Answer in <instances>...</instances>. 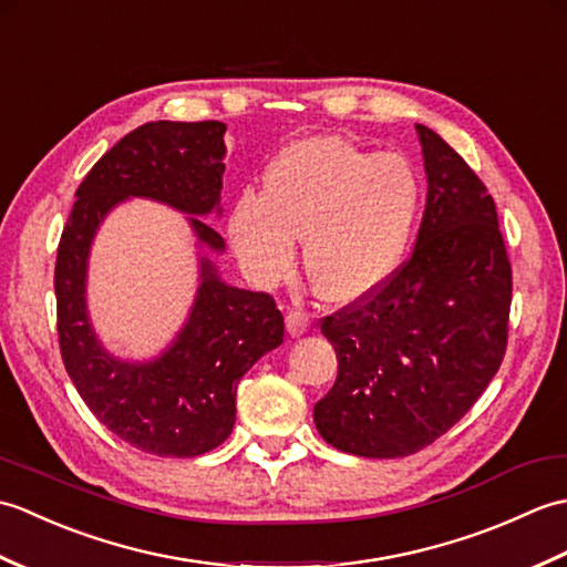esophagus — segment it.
Returning a JSON list of instances; mask_svg holds the SVG:
<instances>
[{
    "mask_svg": "<svg viewBox=\"0 0 567 567\" xmlns=\"http://www.w3.org/2000/svg\"><path fill=\"white\" fill-rule=\"evenodd\" d=\"M285 323H287V333L290 336H302L309 331V317L305 315V311H290Z\"/></svg>",
    "mask_w": 567,
    "mask_h": 567,
    "instance_id": "1",
    "label": "esophagus"
}]
</instances>
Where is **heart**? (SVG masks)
Returning <instances> with one entry per match:
<instances>
[{
	"label": "heart",
	"instance_id": "heart-1",
	"mask_svg": "<svg viewBox=\"0 0 567 567\" xmlns=\"http://www.w3.org/2000/svg\"><path fill=\"white\" fill-rule=\"evenodd\" d=\"M421 187L400 153H368L341 136L299 138L275 155L260 197L246 192L228 214V238L256 282L305 268L321 299L351 305L378 292L406 252Z\"/></svg>",
	"mask_w": 567,
	"mask_h": 567
}]
</instances>
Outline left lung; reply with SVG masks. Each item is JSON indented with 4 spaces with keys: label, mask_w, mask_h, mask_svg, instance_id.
<instances>
[{
    "label": "left lung",
    "mask_w": 567,
    "mask_h": 567,
    "mask_svg": "<svg viewBox=\"0 0 567 567\" xmlns=\"http://www.w3.org/2000/svg\"><path fill=\"white\" fill-rule=\"evenodd\" d=\"M429 179L412 256L378 292L321 319L339 375L315 404L323 441L404 457L461 421L507 351L512 265L495 199L436 131L416 124Z\"/></svg>",
    "instance_id": "obj_1"
}]
</instances>
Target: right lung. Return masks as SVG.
Segmentation results:
<instances>
[{"mask_svg": "<svg viewBox=\"0 0 567 567\" xmlns=\"http://www.w3.org/2000/svg\"><path fill=\"white\" fill-rule=\"evenodd\" d=\"M224 131L221 122H151L131 131L82 179L58 246V339L68 375L114 436L161 457H195L228 439L238 382L282 343L285 319L270 295L226 285L202 256L185 327L158 358L131 363L106 351L92 329L87 258L104 216L128 197L189 214L199 248L224 252V238L199 219L221 214Z\"/></svg>", "mask_w": 567, "mask_h": 567, "instance_id": "1", "label": "right lung"}]
</instances>
